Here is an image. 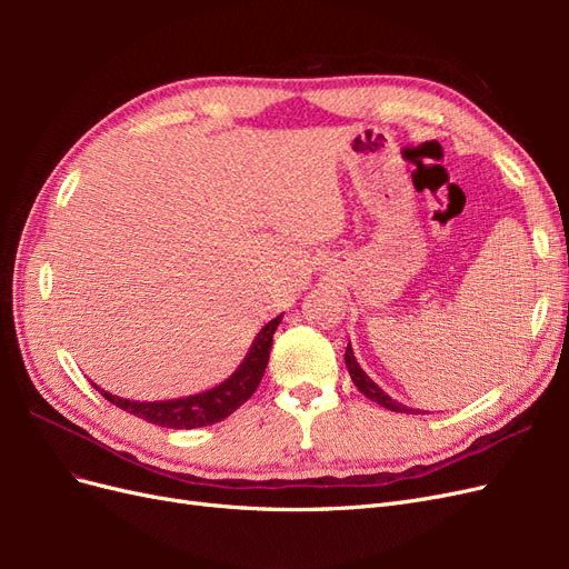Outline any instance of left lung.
<instances>
[{
  "label": "left lung",
  "instance_id": "1",
  "mask_svg": "<svg viewBox=\"0 0 569 569\" xmlns=\"http://www.w3.org/2000/svg\"><path fill=\"white\" fill-rule=\"evenodd\" d=\"M343 360H347V368H349V375H351V380H353V385L358 387V391L360 393H366L370 401H375V403H380V406H385V408H389V410H393V412H418V410H412V408H406V406H401V403H396L391 396H387L380 387H377L370 377L360 370V366H358V360H356V356H353V351H351V343L347 347V353H343Z\"/></svg>",
  "mask_w": 569,
  "mask_h": 569
}]
</instances>
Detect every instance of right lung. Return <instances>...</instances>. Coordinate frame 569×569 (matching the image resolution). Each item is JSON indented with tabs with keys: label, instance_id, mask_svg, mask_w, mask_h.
Returning <instances> with one entry per match:
<instances>
[{
	"label": "right lung",
	"instance_id": "1",
	"mask_svg": "<svg viewBox=\"0 0 569 569\" xmlns=\"http://www.w3.org/2000/svg\"><path fill=\"white\" fill-rule=\"evenodd\" d=\"M280 320L282 316L270 320L263 330L258 332L247 358L242 360V366L237 368V372L230 377V380L203 393L184 396V399H173V401H130L99 389L97 385L94 389L120 410H128L130 416L142 418L159 427L194 429V427L216 425L220 420H226L228 416H232L239 406L247 403L253 396V391L258 389V385H261L268 358H270L272 335L278 330Z\"/></svg>",
	"mask_w": 569,
	"mask_h": 569
}]
</instances>
